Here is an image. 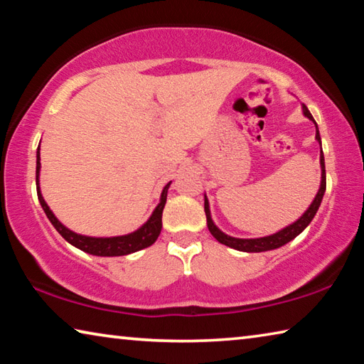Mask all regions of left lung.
Masks as SVG:
<instances>
[{
	"instance_id": "obj_1",
	"label": "left lung",
	"mask_w": 364,
	"mask_h": 364,
	"mask_svg": "<svg viewBox=\"0 0 364 364\" xmlns=\"http://www.w3.org/2000/svg\"><path fill=\"white\" fill-rule=\"evenodd\" d=\"M304 115L308 117L313 123L316 125L315 119H313V115L310 114V110L306 109V106L304 104ZM316 139L318 143L321 144V136H319V132H318V125H316ZM319 164H321V186H319L318 194L315 197V200L311 202V205L308 207V210L301 215V217L294 221L292 225L286 226L284 230H281L278 232L271 234V236H264V237H257V239H239V237H232V236H228L223 231H220L217 226H215L213 220H212V215H210V207H208V200H207V196H205V202H204V210L207 215V226H208V231L212 232V236L217 239L218 242L228 245V247L231 249H236V250H241V252H267V250H273V249H278L282 247V245L291 242L294 237H297L299 234L305 230V228L311 223V220L315 218V215L318 212L319 205H321V200H323V196L326 193V168H324V154L323 149L319 151Z\"/></svg>"
}]
</instances>
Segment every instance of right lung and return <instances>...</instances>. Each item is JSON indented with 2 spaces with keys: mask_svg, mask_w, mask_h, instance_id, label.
Listing matches in <instances>:
<instances>
[{
  "mask_svg": "<svg viewBox=\"0 0 364 364\" xmlns=\"http://www.w3.org/2000/svg\"><path fill=\"white\" fill-rule=\"evenodd\" d=\"M40 146L38 152H36V194H38V200L45 210L48 220L51 221L53 226L56 228L58 232L63 236L67 242L75 245L77 249L86 252V254L97 255V257H122L133 254V252H138L141 249H146L157 241L160 230H162V212L165 207V202H167V193L170 188V183L165 184L162 191V196H160V202L156 207V210L152 212L151 218L146 221V223L136 230L134 232L125 234V236H115V237H90L83 236V234H77L70 231L69 228H65L60 221L54 217V213L49 210L48 204L43 199L41 191H40Z\"/></svg>",
  "mask_w": 364,
  "mask_h": 364,
  "instance_id": "obj_1",
  "label": "right lung"
}]
</instances>
